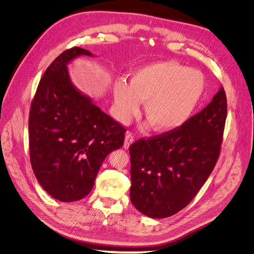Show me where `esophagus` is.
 <instances>
[{
  "label": "esophagus",
  "mask_w": 254,
  "mask_h": 254,
  "mask_svg": "<svg viewBox=\"0 0 254 254\" xmlns=\"http://www.w3.org/2000/svg\"><path fill=\"white\" fill-rule=\"evenodd\" d=\"M134 140V137L133 135L130 133V132H127L126 133V137H125V143H124V148L126 150H127L129 148L130 144L133 142Z\"/></svg>",
  "instance_id": "1"
}]
</instances>
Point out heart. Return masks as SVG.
<instances>
[{
  "instance_id": "heart-1",
  "label": "heart",
  "mask_w": 254,
  "mask_h": 254,
  "mask_svg": "<svg viewBox=\"0 0 254 254\" xmlns=\"http://www.w3.org/2000/svg\"><path fill=\"white\" fill-rule=\"evenodd\" d=\"M206 89L202 72L176 62H157L137 68L129 84L114 86L116 115L127 123L146 101L144 114L157 131L182 127L192 118Z\"/></svg>"
}]
</instances>
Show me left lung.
<instances>
[{
    "label": "left lung",
    "mask_w": 254,
    "mask_h": 254,
    "mask_svg": "<svg viewBox=\"0 0 254 254\" xmlns=\"http://www.w3.org/2000/svg\"><path fill=\"white\" fill-rule=\"evenodd\" d=\"M226 115L221 86L182 127L130 144L129 197L140 213L166 218L192 201L218 160Z\"/></svg>",
    "instance_id": "8db88e82"
}]
</instances>
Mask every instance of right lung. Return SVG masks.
Wrapping results in <instances>:
<instances>
[{
	"instance_id": "add662e5",
	"label": "right lung",
	"mask_w": 254,
	"mask_h": 254,
	"mask_svg": "<svg viewBox=\"0 0 254 254\" xmlns=\"http://www.w3.org/2000/svg\"><path fill=\"white\" fill-rule=\"evenodd\" d=\"M91 52L73 47L47 68L29 117L30 161L42 188L61 202L92 190L105 158L123 147L126 129L72 83L67 65Z\"/></svg>"
}]
</instances>
